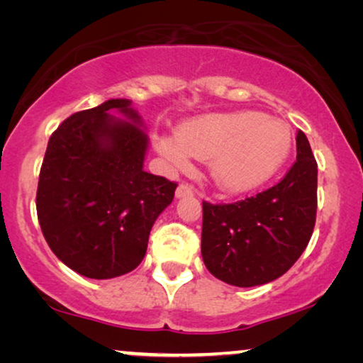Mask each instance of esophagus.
Masks as SVG:
<instances>
[{
  "label": "esophagus",
  "instance_id": "34e87169",
  "mask_svg": "<svg viewBox=\"0 0 363 363\" xmlns=\"http://www.w3.org/2000/svg\"><path fill=\"white\" fill-rule=\"evenodd\" d=\"M193 195H195V191H193V188L188 185V183H180L175 191L177 198H185V196H193Z\"/></svg>",
  "mask_w": 363,
  "mask_h": 363
}]
</instances>
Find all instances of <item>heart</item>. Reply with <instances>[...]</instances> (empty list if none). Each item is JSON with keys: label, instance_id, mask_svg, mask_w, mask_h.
<instances>
[{"label": "heart", "instance_id": "obj_1", "mask_svg": "<svg viewBox=\"0 0 363 363\" xmlns=\"http://www.w3.org/2000/svg\"><path fill=\"white\" fill-rule=\"evenodd\" d=\"M155 147L175 170H188L191 157L210 160L220 190L241 195L276 175L292 148L286 122L256 111L210 113L180 125L177 135L158 133Z\"/></svg>", "mask_w": 363, "mask_h": 363}]
</instances>
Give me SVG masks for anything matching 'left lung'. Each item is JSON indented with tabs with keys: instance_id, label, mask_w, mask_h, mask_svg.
Instances as JSON below:
<instances>
[{
	"instance_id": "8db88e82",
	"label": "left lung",
	"mask_w": 363,
	"mask_h": 363,
	"mask_svg": "<svg viewBox=\"0 0 363 363\" xmlns=\"http://www.w3.org/2000/svg\"><path fill=\"white\" fill-rule=\"evenodd\" d=\"M284 178L235 203L203 201L201 256L213 276L238 287L281 277L309 245L317 213V162L304 132Z\"/></svg>"
}]
</instances>
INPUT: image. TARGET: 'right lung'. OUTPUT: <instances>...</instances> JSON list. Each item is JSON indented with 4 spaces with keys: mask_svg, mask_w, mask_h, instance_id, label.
Returning <instances> with one entry per match:
<instances>
[{
    "mask_svg": "<svg viewBox=\"0 0 363 363\" xmlns=\"http://www.w3.org/2000/svg\"><path fill=\"white\" fill-rule=\"evenodd\" d=\"M127 99L67 117L49 138L36 193L38 220L51 251L91 279L140 264L158 215L177 183L143 170L148 138ZM122 111L130 123L108 113Z\"/></svg>",
    "mask_w": 363,
    "mask_h": 363,
    "instance_id": "obj_1",
    "label": "right lung"
}]
</instances>
